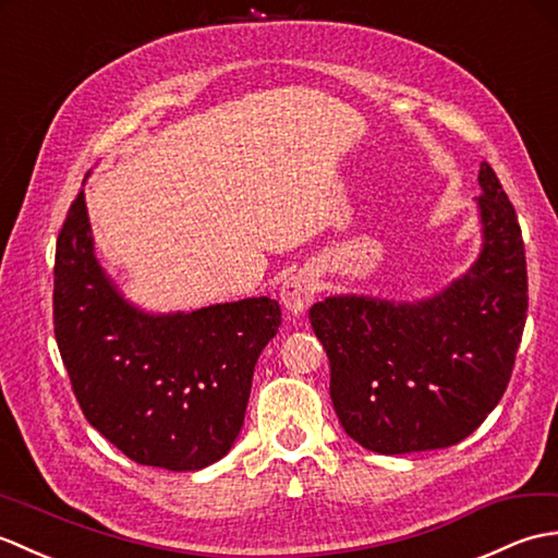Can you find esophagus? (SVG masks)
<instances>
[{
	"label": "esophagus",
	"mask_w": 558,
	"mask_h": 558,
	"mask_svg": "<svg viewBox=\"0 0 558 558\" xmlns=\"http://www.w3.org/2000/svg\"><path fill=\"white\" fill-rule=\"evenodd\" d=\"M317 293V279L315 275H311V271H293V275H289L287 279H283L281 283V303L283 307H287L289 313L293 315H301L303 311H307V305L313 303Z\"/></svg>",
	"instance_id": "34e87169"
}]
</instances>
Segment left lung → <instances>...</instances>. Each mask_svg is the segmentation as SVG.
Returning a JSON list of instances; mask_svg holds the SVG:
<instances>
[{
    "label": "left lung",
    "mask_w": 558,
    "mask_h": 558,
    "mask_svg": "<svg viewBox=\"0 0 558 558\" xmlns=\"http://www.w3.org/2000/svg\"><path fill=\"white\" fill-rule=\"evenodd\" d=\"M477 183L482 243L461 277L420 301L339 293L311 307L333 411L367 451L453 447L485 423L511 379L527 317L525 245L487 162Z\"/></svg>",
    "instance_id": "8db88e82"
}]
</instances>
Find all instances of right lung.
Masks as SVG:
<instances>
[{
  "mask_svg": "<svg viewBox=\"0 0 558 558\" xmlns=\"http://www.w3.org/2000/svg\"><path fill=\"white\" fill-rule=\"evenodd\" d=\"M279 325L267 295L143 311L95 255L85 193L71 203L57 239L54 337L83 415L131 461L191 473L225 458Z\"/></svg>",
  "mask_w": 558,
  "mask_h": 558,
  "instance_id": "right-lung-1",
  "label": "right lung"
}]
</instances>
